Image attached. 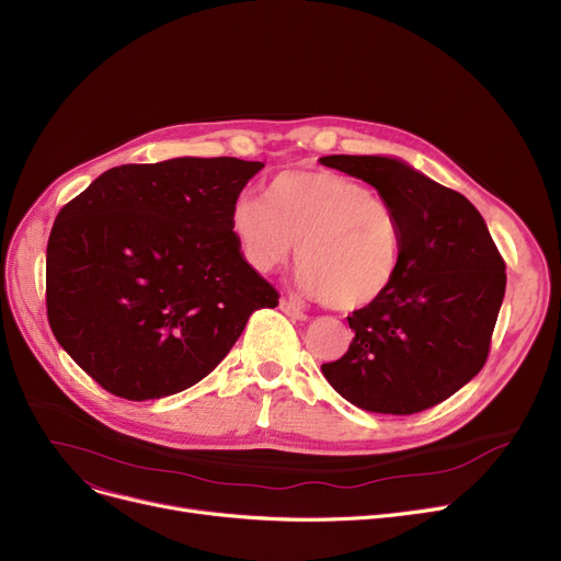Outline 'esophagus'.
<instances>
[{
  "instance_id": "1",
  "label": "esophagus",
  "mask_w": 561,
  "mask_h": 561,
  "mask_svg": "<svg viewBox=\"0 0 561 561\" xmlns=\"http://www.w3.org/2000/svg\"><path fill=\"white\" fill-rule=\"evenodd\" d=\"M279 309H282L288 318H296V320H307V318H309L307 311H305L298 302H293V300H279Z\"/></svg>"
}]
</instances>
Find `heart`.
I'll use <instances>...</instances> for the list:
<instances>
[{"label": "heart", "mask_w": 561, "mask_h": 561, "mask_svg": "<svg viewBox=\"0 0 561 561\" xmlns=\"http://www.w3.org/2000/svg\"><path fill=\"white\" fill-rule=\"evenodd\" d=\"M229 227L256 273L279 268L298 245L300 286L336 311L377 302L402 265L404 236L393 204L332 170L275 174L263 202H233Z\"/></svg>", "instance_id": "heart-1"}]
</instances>
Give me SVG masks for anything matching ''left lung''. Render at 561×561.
<instances>
[{"mask_svg": "<svg viewBox=\"0 0 561 561\" xmlns=\"http://www.w3.org/2000/svg\"><path fill=\"white\" fill-rule=\"evenodd\" d=\"M368 182L402 222V265L377 302L352 311L345 355L320 370L339 396L375 414H419L457 393L486 364L505 259L461 193L389 157H322Z\"/></svg>", "mask_w": 561, "mask_h": 561, "instance_id": "left-lung-1", "label": "left lung"}]
</instances>
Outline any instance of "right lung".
<instances>
[{
	"instance_id": "add662e5",
	"label": "right lung",
	"mask_w": 561,
	"mask_h": 561,
	"mask_svg": "<svg viewBox=\"0 0 561 561\" xmlns=\"http://www.w3.org/2000/svg\"><path fill=\"white\" fill-rule=\"evenodd\" d=\"M261 161L170 159L111 168L58 211L45 300L61 347L125 400L209 375L279 293L252 271L229 214Z\"/></svg>"
}]
</instances>
